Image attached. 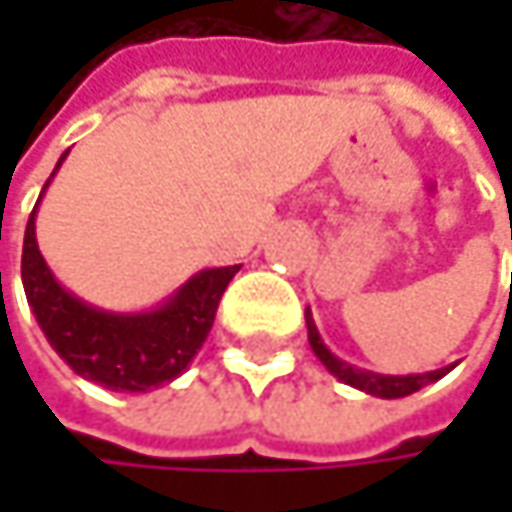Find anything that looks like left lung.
Instances as JSON below:
<instances>
[{"instance_id": "obj_1", "label": "left lung", "mask_w": 512, "mask_h": 512, "mask_svg": "<svg viewBox=\"0 0 512 512\" xmlns=\"http://www.w3.org/2000/svg\"><path fill=\"white\" fill-rule=\"evenodd\" d=\"M305 326H308V344H311L314 356L326 364V370H329L332 376H338L341 382L353 385V388L364 391V394L382 397V400L409 397V394L421 391L424 385H430V382L442 379L448 370H454V364H448V367H439V370H430V373H406V376L373 373V370H364V367H356V364H350V361H341V358L335 356V353H332V350L323 344V338H320V332H317V326H314V317H311V311H308V308H305Z\"/></svg>"}]
</instances>
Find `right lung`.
I'll return each instance as SVG.
<instances>
[{
    "mask_svg": "<svg viewBox=\"0 0 512 512\" xmlns=\"http://www.w3.org/2000/svg\"><path fill=\"white\" fill-rule=\"evenodd\" d=\"M64 156L67 154H61L55 171L61 168ZM38 204L29 216L23 240V287L52 350L79 376L109 391H151L177 379L204 347L216 320L219 299L240 266L195 272L180 290H174L151 311H103L82 302L55 281L35 237Z\"/></svg>",
    "mask_w": 512,
    "mask_h": 512,
    "instance_id": "1",
    "label": "right lung"
}]
</instances>
